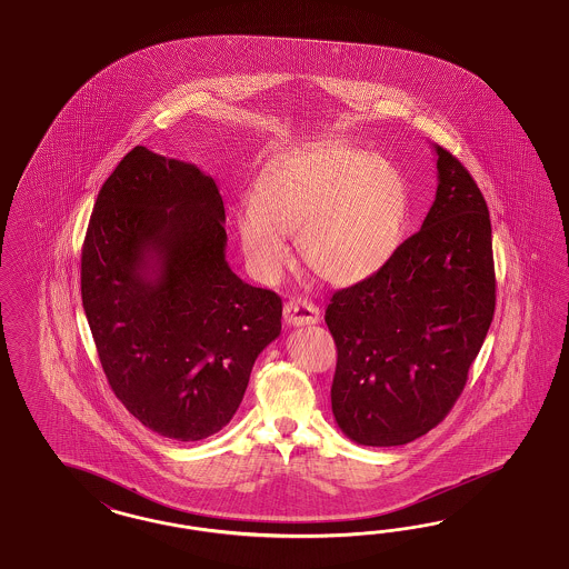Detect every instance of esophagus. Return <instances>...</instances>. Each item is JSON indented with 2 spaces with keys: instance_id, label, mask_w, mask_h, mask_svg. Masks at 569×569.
I'll use <instances>...</instances> for the list:
<instances>
[{
  "instance_id": "1",
  "label": "esophagus",
  "mask_w": 569,
  "mask_h": 569,
  "mask_svg": "<svg viewBox=\"0 0 569 569\" xmlns=\"http://www.w3.org/2000/svg\"><path fill=\"white\" fill-rule=\"evenodd\" d=\"M283 319L288 326L293 328H302V326H315L319 323L321 319V312L319 309L305 300V298H298V300H290L286 307H283Z\"/></svg>"
}]
</instances>
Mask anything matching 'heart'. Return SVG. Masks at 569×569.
Listing matches in <instances>:
<instances>
[{"label": "heart", "instance_id": "b5f03b06", "mask_svg": "<svg viewBox=\"0 0 569 569\" xmlns=\"http://www.w3.org/2000/svg\"><path fill=\"white\" fill-rule=\"evenodd\" d=\"M407 217L402 174L388 160L345 141L286 156L260 177L252 207L238 214L241 252L252 276L276 283L300 259L333 286L379 273L397 252Z\"/></svg>", "mask_w": 569, "mask_h": 569}]
</instances>
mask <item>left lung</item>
I'll return each mask as SVG.
<instances>
[{"label": "left lung", "instance_id": "obj_1", "mask_svg": "<svg viewBox=\"0 0 569 569\" xmlns=\"http://www.w3.org/2000/svg\"><path fill=\"white\" fill-rule=\"evenodd\" d=\"M436 200L421 229L369 279L331 296L338 348L331 411L362 447H398L436 428L466 388L495 317L492 227L466 167L433 143Z\"/></svg>", "mask_w": 569, "mask_h": 569}]
</instances>
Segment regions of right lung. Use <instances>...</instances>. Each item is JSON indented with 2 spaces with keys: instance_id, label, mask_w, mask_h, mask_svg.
I'll return each mask as SVG.
<instances>
[{
  "instance_id": "1",
  "label": "right lung",
  "mask_w": 569,
  "mask_h": 569,
  "mask_svg": "<svg viewBox=\"0 0 569 569\" xmlns=\"http://www.w3.org/2000/svg\"><path fill=\"white\" fill-rule=\"evenodd\" d=\"M223 198L196 164L136 146L103 181L81 252V296L112 392L181 442L231 421L281 298L224 260Z\"/></svg>"
}]
</instances>
